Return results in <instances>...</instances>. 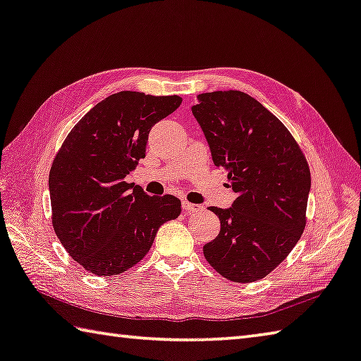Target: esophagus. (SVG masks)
I'll return each mask as SVG.
<instances>
[{"label": "esophagus", "instance_id": "34e87169", "mask_svg": "<svg viewBox=\"0 0 361 361\" xmlns=\"http://www.w3.org/2000/svg\"><path fill=\"white\" fill-rule=\"evenodd\" d=\"M200 205H195V203H191V202H188V200H185L183 202V209H185L186 213H195V212H200Z\"/></svg>", "mask_w": 361, "mask_h": 361}]
</instances>
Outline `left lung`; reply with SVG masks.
I'll use <instances>...</instances> for the list:
<instances>
[{
	"instance_id": "left-lung-1",
	"label": "left lung",
	"mask_w": 361,
	"mask_h": 361,
	"mask_svg": "<svg viewBox=\"0 0 361 361\" xmlns=\"http://www.w3.org/2000/svg\"><path fill=\"white\" fill-rule=\"evenodd\" d=\"M192 106L214 166L237 192L232 208L212 207L221 232L203 255L221 276L254 283L283 262L306 227L311 172L297 140L243 91H213Z\"/></svg>"
}]
</instances>
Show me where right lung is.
<instances>
[{"label":"right lung","instance_id":"add662e5","mask_svg":"<svg viewBox=\"0 0 361 361\" xmlns=\"http://www.w3.org/2000/svg\"><path fill=\"white\" fill-rule=\"evenodd\" d=\"M180 96L120 91L90 110L58 149L49 175L51 224L78 265L97 276L129 270L145 257L181 202L148 195L124 176L145 158L148 134L173 114Z\"/></svg>","mask_w":361,"mask_h":361}]
</instances>
